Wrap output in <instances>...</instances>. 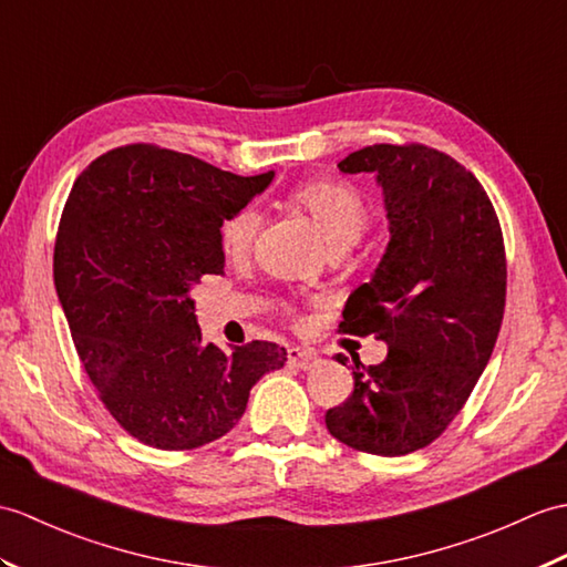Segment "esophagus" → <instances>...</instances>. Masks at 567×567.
Here are the masks:
<instances>
[{"label": "esophagus", "mask_w": 567, "mask_h": 567, "mask_svg": "<svg viewBox=\"0 0 567 567\" xmlns=\"http://www.w3.org/2000/svg\"><path fill=\"white\" fill-rule=\"evenodd\" d=\"M287 360L292 367H297V370H311V367H316V362H319V354L307 350V348H289L287 350Z\"/></svg>", "instance_id": "obj_1"}]
</instances>
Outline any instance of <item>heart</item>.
Segmentation results:
<instances>
[{"mask_svg": "<svg viewBox=\"0 0 567 567\" xmlns=\"http://www.w3.org/2000/svg\"><path fill=\"white\" fill-rule=\"evenodd\" d=\"M295 200L307 209L313 227L331 251H348L362 239L370 224V205L362 193L340 181H313L295 190ZM258 231V213L241 207L221 221L219 244L227 258H244L251 251Z\"/></svg>", "mask_w": 567, "mask_h": 567, "instance_id": "heart-1", "label": "heart"}]
</instances>
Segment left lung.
<instances>
[{
	"mask_svg": "<svg viewBox=\"0 0 567 567\" xmlns=\"http://www.w3.org/2000/svg\"><path fill=\"white\" fill-rule=\"evenodd\" d=\"M338 168L374 174L389 221L386 251L340 328L372 333L389 354L372 367L352 358V396L326 427L352 450L403 456L440 437L491 360L505 311L503 231L476 176L423 144H374Z\"/></svg>",
	"mask_w": 567,
	"mask_h": 567,
	"instance_id": "8db88e82",
	"label": "left lung"
}]
</instances>
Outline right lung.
<instances>
[{
    "label": "right lung",
    "mask_w": 567,
    "mask_h": 567,
    "mask_svg": "<svg viewBox=\"0 0 567 567\" xmlns=\"http://www.w3.org/2000/svg\"><path fill=\"white\" fill-rule=\"evenodd\" d=\"M275 171L236 176L190 154L130 144L91 162L64 205L55 289L111 415L142 444L195 450L227 434L287 350L203 343L190 289L224 272L221 221Z\"/></svg>",
    "instance_id": "1"
}]
</instances>
